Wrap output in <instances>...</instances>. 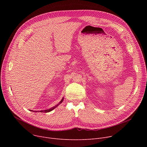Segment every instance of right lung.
Here are the masks:
<instances>
[{
	"label": "right lung",
	"mask_w": 147,
	"mask_h": 147,
	"mask_svg": "<svg viewBox=\"0 0 147 147\" xmlns=\"http://www.w3.org/2000/svg\"><path fill=\"white\" fill-rule=\"evenodd\" d=\"M63 99H64V98H62V99L60 100V102H59L58 104H57L56 105H55V107H53L52 108H50V109H47V110H43V111H40V112H44V113H47V112H51V111H53V110L55 108H56L57 107H58V106L59 105H60V103H61L63 101ZM30 111L34 112L33 111H31V110ZM35 112H36V111H35Z\"/></svg>",
	"instance_id": "add662e5"
}]
</instances>
